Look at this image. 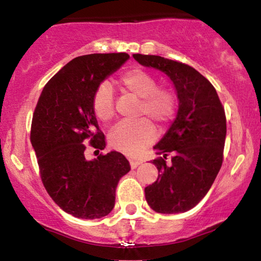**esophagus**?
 Returning <instances> with one entry per match:
<instances>
[{
	"label": "esophagus",
	"mask_w": 261,
	"mask_h": 261,
	"mask_svg": "<svg viewBox=\"0 0 261 261\" xmlns=\"http://www.w3.org/2000/svg\"><path fill=\"white\" fill-rule=\"evenodd\" d=\"M142 163L141 160H135V159H131L130 160V166L131 168H136V167H138Z\"/></svg>",
	"instance_id": "esophagus-1"
}]
</instances>
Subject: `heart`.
I'll list each match as a JSON object with an SVG mask.
<instances>
[{
    "instance_id": "obj_1",
    "label": "heart",
    "mask_w": 261,
    "mask_h": 261,
    "mask_svg": "<svg viewBox=\"0 0 261 261\" xmlns=\"http://www.w3.org/2000/svg\"><path fill=\"white\" fill-rule=\"evenodd\" d=\"M118 86L124 94L140 100L137 116H147L158 125L166 124L174 114L175 98L172 90L158 88L154 76L143 70H128L118 79ZM93 111L99 120L110 121L114 117L112 90L102 83L93 96ZM155 130L148 120L120 123L111 131L110 144L126 155H137L154 141Z\"/></svg>"
}]
</instances>
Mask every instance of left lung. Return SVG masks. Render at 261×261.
Wrapping results in <instances>:
<instances>
[{
    "label": "left lung",
    "mask_w": 261,
    "mask_h": 261,
    "mask_svg": "<svg viewBox=\"0 0 261 261\" xmlns=\"http://www.w3.org/2000/svg\"><path fill=\"white\" fill-rule=\"evenodd\" d=\"M143 67L171 80L179 106L165 136L155 145L152 160L158 180L144 189L149 206L159 214H180L197 205L209 192L223 161L227 135L224 109L216 89L190 65L160 56L134 55ZM172 163H165L166 155Z\"/></svg>",
    "instance_id": "left-lung-1"
}]
</instances>
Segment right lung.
Wrapping results in <instances>:
<instances>
[{
    "label": "right lung",
    "mask_w": 261,
    "mask_h": 261,
    "mask_svg": "<svg viewBox=\"0 0 261 261\" xmlns=\"http://www.w3.org/2000/svg\"><path fill=\"white\" fill-rule=\"evenodd\" d=\"M128 58L125 52L74 58L45 85L34 110L31 143L41 180L55 203L77 218L109 215L118 182L130 171L118 151L92 160L85 156L88 141L96 151L106 147L93 111L95 90Z\"/></svg>",
    "instance_id": "add662e5"
}]
</instances>
